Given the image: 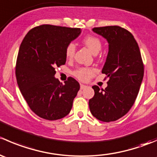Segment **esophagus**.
Listing matches in <instances>:
<instances>
[{"label": "esophagus", "mask_w": 157, "mask_h": 157, "mask_svg": "<svg viewBox=\"0 0 157 157\" xmlns=\"http://www.w3.org/2000/svg\"><path fill=\"white\" fill-rule=\"evenodd\" d=\"M85 88H86V85L80 84V89H81V90H83V89H85Z\"/></svg>", "instance_id": "34e87169"}]
</instances>
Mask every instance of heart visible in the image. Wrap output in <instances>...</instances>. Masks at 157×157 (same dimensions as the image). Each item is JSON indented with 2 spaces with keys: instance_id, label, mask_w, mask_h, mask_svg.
<instances>
[{
  "instance_id": "heart-1",
  "label": "heart",
  "mask_w": 157,
  "mask_h": 157,
  "mask_svg": "<svg viewBox=\"0 0 157 157\" xmlns=\"http://www.w3.org/2000/svg\"><path fill=\"white\" fill-rule=\"evenodd\" d=\"M83 43L87 46L90 52L94 55H97L102 48V42L99 38L94 36H88L83 39ZM76 46L73 42H71L66 46L65 55L67 58H72L75 53ZM96 70L87 67H82L75 70L73 73L78 80L81 81H88L94 75Z\"/></svg>"
}]
</instances>
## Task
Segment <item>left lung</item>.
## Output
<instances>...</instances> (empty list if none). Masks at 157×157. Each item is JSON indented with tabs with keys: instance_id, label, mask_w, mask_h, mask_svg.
Here are the masks:
<instances>
[{
	"instance_id": "obj_1",
	"label": "left lung",
	"mask_w": 157,
	"mask_h": 157,
	"mask_svg": "<svg viewBox=\"0 0 157 157\" xmlns=\"http://www.w3.org/2000/svg\"><path fill=\"white\" fill-rule=\"evenodd\" d=\"M109 43L106 61L102 70L109 77L107 87L93 86L95 94L89 101L92 115L105 122L119 119L134 105L144 77L140 48L133 35L118 26L93 28Z\"/></svg>"
}]
</instances>
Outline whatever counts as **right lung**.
Listing matches in <instances>:
<instances>
[{
	"mask_svg": "<svg viewBox=\"0 0 157 157\" xmlns=\"http://www.w3.org/2000/svg\"><path fill=\"white\" fill-rule=\"evenodd\" d=\"M80 33V28L42 25L29 30L20 45L17 84L31 110L44 119H61L71 112L80 84L73 77L62 84L55 67L65 64L66 46Z\"/></svg>",
	"mask_w": 157,
	"mask_h": 157,
	"instance_id": "obj_1",
	"label": "right lung"
}]
</instances>
